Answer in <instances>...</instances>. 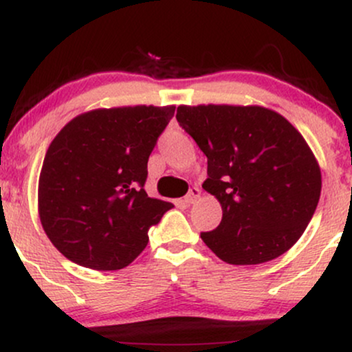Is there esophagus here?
Here are the masks:
<instances>
[{
	"mask_svg": "<svg viewBox=\"0 0 352 352\" xmlns=\"http://www.w3.org/2000/svg\"><path fill=\"white\" fill-rule=\"evenodd\" d=\"M200 195H201V193H200L199 188H192V190H190V192H188V195L185 197V204H187V205L195 204V201L200 199Z\"/></svg>",
	"mask_w": 352,
	"mask_h": 352,
	"instance_id": "esophagus-1",
	"label": "esophagus"
}]
</instances>
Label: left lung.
I'll return each mask as SVG.
<instances>
[{
    "label": "left lung",
    "mask_w": 352,
    "mask_h": 352,
    "mask_svg": "<svg viewBox=\"0 0 352 352\" xmlns=\"http://www.w3.org/2000/svg\"><path fill=\"white\" fill-rule=\"evenodd\" d=\"M177 120L207 155L204 188L221 205L201 240L230 265L274 260L300 240L321 195V168L298 129L263 106H179Z\"/></svg>",
    "instance_id": "left-lung-1"
}]
</instances>
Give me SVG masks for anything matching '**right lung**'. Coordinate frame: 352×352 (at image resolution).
I'll use <instances>...</instances> for the list:
<instances>
[{
    "instance_id": "1",
    "label": "right lung",
    "mask_w": 352,
    "mask_h": 352,
    "mask_svg": "<svg viewBox=\"0 0 352 352\" xmlns=\"http://www.w3.org/2000/svg\"><path fill=\"white\" fill-rule=\"evenodd\" d=\"M175 106L94 109L52 139L38 185V213L67 260L98 272L125 268L148 228L173 205L144 190L148 155Z\"/></svg>"
}]
</instances>
